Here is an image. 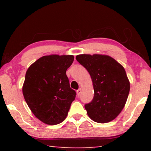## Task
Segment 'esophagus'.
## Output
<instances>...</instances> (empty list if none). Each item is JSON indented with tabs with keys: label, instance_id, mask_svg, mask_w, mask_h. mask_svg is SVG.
I'll return each mask as SVG.
<instances>
[{
	"label": "esophagus",
	"instance_id": "1",
	"mask_svg": "<svg viewBox=\"0 0 151 151\" xmlns=\"http://www.w3.org/2000/svg\"><path fill=\"white\" fill-rule=\"evenodd\" d=\"M81 93V88H78L77 91H76V94H77V96H80V94Z\"/></svg>",
	"mask_w": 151,
	"mask_h": 151
}]
</instances>
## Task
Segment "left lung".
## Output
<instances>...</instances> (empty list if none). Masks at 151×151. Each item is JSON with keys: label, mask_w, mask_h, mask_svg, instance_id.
<instances>
[{"label": "left lung", "mask_w": 151, "mask_h": 151, "mask_svg": "<svg viewBox=\"0 0 151 151\" xmlns=\"http://www.w3.org/2000/svg\"><path fill=\"white\" fill-rule=\"evenodd\" d=\"M76 59L88 70L93 81V99L85 105L88 116L99 123L112 121L123 109L130 91L124 67L108 55L83 54Z\"/></svg>", "instance_id": "obj_1"}]
</instances>
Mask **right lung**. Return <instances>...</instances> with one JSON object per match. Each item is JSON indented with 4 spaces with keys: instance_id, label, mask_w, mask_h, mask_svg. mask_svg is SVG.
Segmentation results:
<instances>
[{
    "instance_id": "1",
    "label": "right lung",
    "mask_w": 151,
    "mask_h": 151,
    "mask_svg": "<svg viewBox=\"0 0 151 151\" xmlns=\"http://www.w3.org/2000/svg\"><path fill=\"white\" fill-rule=\"evenodd\" d=\"M73 60V55L44 56L27 71L22 86L24 100L34 115L45 124L62 122L75 99L76 92L66 75Z\"/></svg>"
}]
</instances>
